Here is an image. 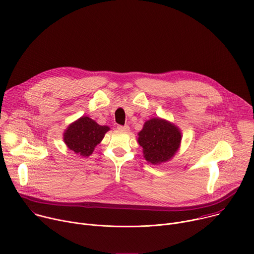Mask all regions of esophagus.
Wrapping results in <instances>:
<instances>
[{
    "label": "esophagus",
    "mask_w": 254,
    "mask_h": 254,
    "mask_svg": "<svg viewBox=\"0 0 254 254\" xmlns=\"http://www.w3.org/2000/svg\"><path fill=\"white\" fill-rule=\"evenodd\" d=\"M118 129L122 130V131H128L129 127L128 126H118Z\"/></svg>",
    "instance_id": "1"
}]
</instances>
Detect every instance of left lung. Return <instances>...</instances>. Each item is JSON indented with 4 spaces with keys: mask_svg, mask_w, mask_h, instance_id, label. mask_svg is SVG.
<instances>
[{
    "mask_svg": "<svg viewBox=\"0 0 254 254\" xmlns=\"http://www.w3.org/2000/svg\"><path fill=\"white\" fill-rule=\"evenodd\" d=\"M137 134V143L143 148L145 159L154 165L170 160L177 152L181 142L179 128L159 118L147 121Z\"/></svg>",
    "mask_w": 254,
    "mask_h": 254,
    "instance_id": "1",
    "label": "left lung"
}]
</instances>
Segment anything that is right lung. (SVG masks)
Here are the masks:
<instances>
[{"label": "right lung", "instance_id": "add662e5", "mask_svg": "<svg viewBox=\"0 0 254 254\" xmlns=\"http://www.w3.org/2000/svg\"><path fill=\"white\" fill-rule=\"evenodd\" d=\"M109 130L88 117H82L67 127L64 133V142L67 148L82 157H89Z\"/></svg>", "mask_w": 254, "mask_h": 254}]
</instances>
